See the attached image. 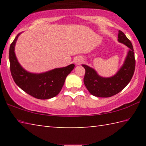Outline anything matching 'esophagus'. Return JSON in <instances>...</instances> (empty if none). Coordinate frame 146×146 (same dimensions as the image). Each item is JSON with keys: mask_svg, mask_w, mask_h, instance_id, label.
Returning a JSON list of instances; mask_svg holds the SVG:
<instances>
[{"mask_svg": "<svg viewBox=\"0 0 146 146\" xmlns=\"http://www.w3.org/2000/svg\"><path fill=\"white\" fill-rule=\"evenodd\" d=\"M82 62V59L80 57H77L76 58H75V63L76 64H80Z\"/></svg>", "mask_w": 146, "mask_h": 146, "instance_id": "1", "label": "esophagus"}]
</instances>
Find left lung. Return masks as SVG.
<instances>
[{
    "mask_svg": "<svg viewBox=\"0 0 146 146\" xmlns=\"http://www.w3.org/2000/svg\"><path fill=\"white\" fill-rule=\"evenodd\" d=\"M118 41L130 49L125 62L118 73L112 77L103 78L93 69L82 65L86 72L84 83L91 95L98 97H110L120 92L131 80L135 70L134 49L131 41L122 31H118Z\"/></svg>",
    "mask_w": 146,
    "mask_h": 146,
    "instance_id": "8db88e82",
    "label": "left lung"
}]
</instances>
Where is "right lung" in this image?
Here are the masks:
<instances>
[{"label":"right lung","mask_w":146,"mask_h":146,"mask_svg":"<svg viewBox=\"0 0 146 146\" xmlns=\"http://www.w3.org/2000/svg\"><path fill=\"white\" fill-rule=\"evenodd\" d=\"M20 34V33H19ZM19 34L12 42L9 51V67L13 80L24 91L38 99H48L60 93L66 78L73 70V64L65 68H56L44 73L27 72L21 67L15 55V44Z\"/></svg>","instance_id":"1"}]
</instances>
